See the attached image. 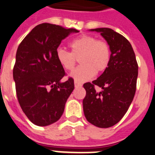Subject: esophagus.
<instances>
[{
    "instance_id": "1",
    "label": "esophagus",
    "mask_w": 155,
    "mask_h": 155,
    "mask_svg": "<svg viewBox=\"0 0 155 155\" xmlns=\"http://www.w3.org/2000/svg\"><path fill=\"white\" fill-rule=\"evenodd\" d=\"M74 84H75V87H76V88H78V87H81L82 86V83H79V82H77V81H75L74 82Z\"/></svg>"
}]
</instances>
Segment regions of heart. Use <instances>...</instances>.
I'll return each instance as SVG.
<instances>
[{"mask_svg": "<svg viewBox=\"0 0 155 155\" xmlns=\"http://www.w3.org/2000/svg\"><path fill=\"white\" fill-rule=\"evenodd\" d=\"M71 52L59 48L56 50L58 62L64 69L72 71L77 58L81 65L75 69L71 77L79 83L91 79L97 73H102L109 65L111 49L109 44L91 35H82L69 43Z\"/></svg>", "mask_w": 155, "mask_h": 155, "instance_id": "1", "label": "heart"}]
</instances>
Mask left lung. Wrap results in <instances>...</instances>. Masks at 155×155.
<instances>
[{"label": "left lung", "mask_w": 155, "mask_h": 155, "mask_svg": "<svg viewBox=\"0 0 155 155\" xmlns=\"http://www.w3.org/2000/svg\"><path fill=\"white\" fill-rule=\"evenodd\" d=\"M96 31L109 44L111 61L107 69L96 80L86 83V97L83 101L87 120L99 128L113 126L124 116L134 100L137 89L138 64L129 40L109 28ZM96 85L102 91L97 92Z\"/></svg>", "instance_id": "8db88e82"}]
</instances>
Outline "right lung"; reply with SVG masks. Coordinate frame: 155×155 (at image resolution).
Returning a JSON list of instances; mask_svg holds the SVG:
<instances>
[{
  "instance_id": "obj_1",
  "label": "right lung",
  "mask_w": 155,
  "mask_h": 155,
  "mask_svg": "<svg viewBox=\"0 0 155 155\" xmlns=\"http://www.w3.org/2000/svg\"><path fill=\"white\" fill-rule=\"evenodd\" d=\"M76 29L42 23L22 40L16 52L13 79L21 109L33 124L46 126L57 122L74 90V80L65 76L56 58L61 40Z\"/></svg>"
}]
</instances>
